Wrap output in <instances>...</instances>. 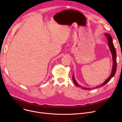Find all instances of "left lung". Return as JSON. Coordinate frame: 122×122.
I'll use <instances>...</instances> for the list:
<instances>
[{"mask_svg":"<svg viewBox=\"0 0 122 122\" xmlns=\"http://www.w3.org/2000/svg\"><path fill=\"white\" fill-rule=\"evenodd\" d=\"M105 36H106L107 40H108V46H109V49L110 50V51L111 52L112 55V58H113V67H112V72L111 73L110 75V76H109L108 78V79L101 85H100V86H96L95 87H94V88H98L100 87L101 86H103L104 85H105L107 83L110 81V80L115 75V73L116 72V70H117V54H116V49H115L114 44L113 43V40H112V38L111 36V35L107 33H105ZM72 79H73V81H74V82L75 83V84L76 85V86H79L81 87V88H82V89H86V90H89L91 88H86V87H82L81 86H80L77 82H76L75 78H74V74L72 76Z\"/></svg>","mask_w":122,"mask_h":122,"instance_id":"obj_1","label":"left lung"}]
</instances>
